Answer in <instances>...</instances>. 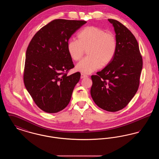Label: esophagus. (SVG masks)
<instances>
[{"label": "esophagus", "instance_id": "1", "mask_svg": "<svg viewBox=\"0 0 159 159\" xmlns=\"http://www.w3.org/2000/svg\"><path fill=\"white\" fill-rule=\"evenodd\" d=\"M88 76L84 73H81V79H83V78H85V77H87Z\"/></svg>", "mask_w": 159, "mask_h": 159}]
</instances>
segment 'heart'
I'll list each match as a JSON object with an SVG mask.
<instances>
[{
    "instance_id": "heart-1",
    "label": "heart",
    "mask_w": 159,
    "mask_h": 159,
    "mask_svg": "<svg viewBox=\"0 0 159 159\" xmlns=\"http://www.w3.org/2000/svg\"><path fill=\"white\" fill-rule=\"evenodd\" d=\"M79 40L71 39L67 45L70 57L75 61L82 59L85 51L87 57L79 62L76 70L84 73H91L101 66H105L112 60L117 49L115 35L100 27L89 26L78 34Z\"/></svg>"
}]
</instances>
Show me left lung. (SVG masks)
<instances>
[{
  "instance_id": "1",
  "label": "left lung",
  "mask_w": 159,
  "mask_h": 159,
  "mask_svg": "<svg viewBox=\"0 0 159 159\" xmlns=\"http://www.w3.org/2000/svg\"><path fill=\"white\" fill-rule=\"evenodd\" d=\"M108 20L113 25L117 49L106 67L91 76V95L99 108L115 112L127 106L138 91L143 58L131 31L117 20Z\"/></svg>"
}]
</instances>
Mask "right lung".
I'll return each mask as SVG.
<instances>
[{"instance_id": "1", "label": "right lung", "mask_w": 159, "mask_h": 159, "mask_svg": "<svg viewBox=\"0 0 159 159\" xmlns=\"http://www.w3.org/2000/svg\"><path fill=\"white\" fill-rule=\"evenodd\" d=\"M86 23L81 20H54L34 34L27 47L24 83L35 104L48 113L59 112L68 106L80 78L68 52V40Z\"/></svg>"}]
</instances>
